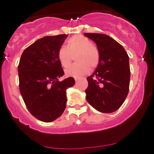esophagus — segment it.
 I'll return each instance as SVG.
<instances>
[{
  "mask_svg": "<svg viewBox=\"0 0 154 154\" xmlns=\"http://www.w3.org/2000/svg\"><path fill=\"white\" fill-rule=\"evenodd\" d=\"M74 80H75V82L77 83V82H78V80H80V78H79V77H74Z\"/></svg>",
  "mask_w": 154,
  "mask_h": 154,
  "instance_id": "1",
  "label": "esophagus"
}]
</instances>
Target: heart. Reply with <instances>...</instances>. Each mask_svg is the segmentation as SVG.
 <instances>
[{
    "label": "heart",
    "instance_id": "b5f03b06",
    "mask_svg": "<svg viewBox=\"0 0 154 154\" xmlns=\"http://www.w3.org/2000/svg\"><path fill=\"white\" fill-rule=\"evenodd\" d=\"M77 63L66 70V74L69 77H80L89 72L100 63V51L91 41L82 35H76L67 41V48L60 47L57 52V58L61 66L67 68L72 60V55L76 54Z\"/></svg>",
    "mask_w": 154,
    "mask_h": 154
}]
</instances>
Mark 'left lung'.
Masks as SVG:
<instances>
[{"mask_svg":"<svg viewBox=\"0 0 154 154\" xmlns=\"http://www.w3.org/2000/svg\"><path fill=\"white\" fill-rule=\"evenodd\" d=\"M84 35L95 42L100 55L95 71L86 78V100L100 112H113L123 104L128 94L129 57L123 46L109 35L87 32Z\"/></svg>","mask_w":154,"mask_h":154,"instance_id":"8db88e82","label":"left lung"}]
</instances>
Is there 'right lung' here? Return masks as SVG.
Instances as JSON below:
<instances>
[{
    "label": "right lung",
    "instance_id": "1",
    "mask_svg": "<svg viewBox=\"0 0 154 154\" xmlns=\"http://www.w3.org/2000/svg\"><path fill=\"white\" fill-rule=\"evenodd\" d=\"M67 34L45 36L35 41L21 54L18 67L19 89L29 112L38 120L51 122L66 109V89L75 83L64 74L57 58Z\"/></svg>",
    "mask_w": 154,
    "mask_h": 154
}]
</instances>
